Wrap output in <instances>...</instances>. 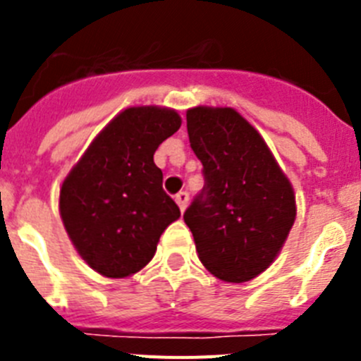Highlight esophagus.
I'll return each instance as SVG.
<instances>
[{"label":"esophagus","instance_id":"1","mask_svg":"<svg viewBox=\"0 0 361 361\" xmlns=\"http://www.w3.org/2000/svg\"><path fill=\"white\" fill-rule=\"evenodd\" d=\"M188 200H190V193H188V191H178L177 195H175V202L178 204L180 212H184V209H186Z\"/></svg>","mask_w":361,"mask_h":361}]
</instances>
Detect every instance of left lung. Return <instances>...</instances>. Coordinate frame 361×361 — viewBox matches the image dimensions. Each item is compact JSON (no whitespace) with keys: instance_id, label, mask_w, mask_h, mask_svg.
I'll return each instance as SVG.
<instances>
[{"instance_id":"obj_1","label":"left lung","mask_w":361,"mask_h":361,"mask_svg":"<svg viewBox=\"0 0 361 361\" xmlns=\"http://www.w3.org/2000/svg\"><path fill=\"white\" fill-rule=\"evenodd\" d=\"M186 121L204 188L184 222L212 275L247 282L282 250L295 224V191L260 133L237 110L190 108Z\"/></svg>"}]
</instances>
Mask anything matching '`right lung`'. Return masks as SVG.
Wrapping results in <instances>:
<instances>
[{
    "instance_id": "right-lung-1",
    "label": "right lung",
    "mask_w": 361,
    "mask_h": 361,
    "mask_svg": "<svg viewBox=\"0 0 361 361\" xmlns=\"http://www.w3.org/2000/svg\"><path fill=\"white\" fill-rule=\"evenodd\" d=\"M175 110L133 106L121 111L72 168L59 193L70 240L94 271L124 279L141 271L180 209L162 190L153 153L180 128Z\"/></svg>"
}]
</instances>
